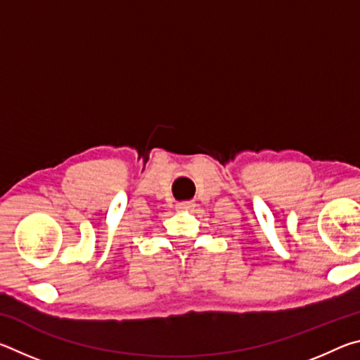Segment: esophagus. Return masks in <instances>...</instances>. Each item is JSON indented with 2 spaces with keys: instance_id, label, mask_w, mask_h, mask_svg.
I'll use <instances>...</instances> for the list:
<instances>
[{
  "instance_id": "1",
  "label": "esophagus",
  "mask_w": 360,
  "mask_h": 360,
  "mask_svg": "<svg viewBox=\"0 0 360 360\" xmlns=\"http://www.w3.org/2000/svg\"><path fill=\"white\" fill-rule=\"evenodd\" d=\"M176 206H178V208H181V210H188V208H193L195 203L191 200V202H181V203H178Z\"/></svg>"
}]
</instances>
